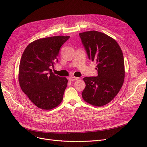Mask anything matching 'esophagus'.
Wrapping results in <instances>:
<instances>
[{
	"instance_id": "34e87169",
	"label": "esophagus",
	"mask_w": 147,
	"mask_h": 147,
	"mask_svg": "<svg viewBox=\"0 0 147 147\" xmlns=\"http://www.w3.org/2000/svg\"><path fill=\"white\" fill-rule=\"evenodd\" d=\"M79 78H76V77H73V76H72V77H70V78H68V79H69V81H74V80H78V79H79Z\"/></svg>"
}]
</instances>
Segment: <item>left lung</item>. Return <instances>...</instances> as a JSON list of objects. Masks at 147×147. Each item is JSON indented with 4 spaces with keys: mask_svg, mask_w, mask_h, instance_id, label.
I'll return each instance as SVG.
<instances>
[{
    "mask_svg": "<svg viewBox=\"0 0 147 147\" xmlns=\"http://www.w3.org/2000/svg\"><path fill=\"white\" fill-rule=\"evenodd\" d=\"M88 58L96 62V77H85L83 99L100 107L109 103L120 91L125 79L124 58L117 42L107 34L89 31L79 33Z\"/></svg>",
    "mask_w": 147,
    "mask_h": 147,
    "instance_id": "left-lung-1",
    "label": "left lung"
}]
</instances>
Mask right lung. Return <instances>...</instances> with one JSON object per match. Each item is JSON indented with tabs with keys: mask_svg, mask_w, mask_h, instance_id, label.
Segmentation results:
<instances>
[{
	"mask_svg": "<svg viewBox=\"0 0 147 147\" xmlns=\"http://www.w3.org/2000/svg\"><path fill=\"white\" fill-rule=\"evenodd\" d=\"M69 38L58 36L40 38L29 44L22 55L18 77L20 87L41 109H52L63 101L68 80L54 74L51 67L58 62L61 46Z\"/></svg>",
	"mask_w": 147,
	"mask_h": 147,
	"instance_id": "right-lung-1",
	"label": "right lung"
}]
</instances>
